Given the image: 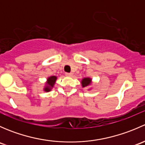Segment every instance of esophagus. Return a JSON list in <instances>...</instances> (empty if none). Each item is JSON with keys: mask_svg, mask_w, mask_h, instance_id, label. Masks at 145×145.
Segmentation results:
<instances>
[{"mask_svg": "<svg viewBox=\"0 0 145 145\" xmlns=\"http://www.w3.org/2000/svg\"><path fill=\"white\" fill-rule=\"evenodd\" d=\"M66 76L69 77H71L73 76L72 73H66Z\"/></svg>", "mask_w": 145, "mask_h": 145, "instance_id": "34e87169", "label": "esophagus"}]
</instances>
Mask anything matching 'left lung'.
<instances>
[{"label": "left lung", "mask_w": 145, "mask_h": 145, "mask_svg": "<svg viewBox=\"0 0 145 145\" xmlns=\"http://www.w3.org/2000/svg\"><path fill=\"white\" fill-rule=\"evenodd\" d=\"M81 86L83 88H86L92 83V79L90 78H83L81 80Z\"/></svg>", "instance_id": "8db88e82"}]
</instances>
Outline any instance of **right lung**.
<instances>
[{
    "mask_svg": "<svg viewBox=\"0 0 145 145\" xmlns=\"http://www.w3.org/2000/svg\"><path fill=\"white\" fill-rule=\"evenodd\" d=\"M57 78V77L55 76H52L48 77L47 78V81L45 83V86L44 88H43V90L45 92L50 91L52 88L54 87V86H55Z\"/></svg>",
    "mask_w": 145,
    "mask_h": 145,
    "instance_id": "right-lung-1",
    "label": "right lung"
}]
</instances>
